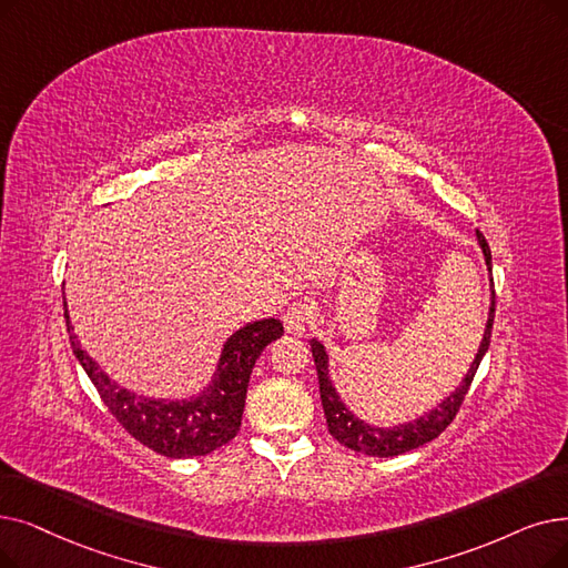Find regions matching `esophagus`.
<instances>
[{"label": "esophagus", "mask_w": 568, "mask_h": 568, "mask_svg": "<svg viewBox=\"0 0 568 568\" xmlns=\"http://www.w3.org/2000/svg\"><path fill=\"white\" fill-rule=\"evenodd\" d=\"M311 317H313V311H311V306L306 302H294L283 313L285 332L294 334V336H302L306 332V327L311 325Z\"/></svg>", "instance_id": "esophagus-1"}]
</instances>
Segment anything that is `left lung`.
Returning <instances> with one entry per match:
<instances>
[{"label": "left lung", "mask_w": 568, "mask_h": 568, "mask_svg": "<svg viewBox=\"0 0 568 568\" xmlns=\"http://www.w3.org/2000/svg\"><path fill=\"white\" fill-rule=\"evenodd\" d=\"M478 243L485 255V264L487 271L491 274V253L489 245L485 241V236L480 232H476ZM491 323H495V285H491V304H489V315H487V325H485V334L480 341V348L476 353L474 364L468 366V372L462 381V385L450 394V397L443 399L436 408H432L429 413L420 415L413 423H404L397 427H376V425H366L364 420H359L357 415H353V410L345 408V404L341 402L336 387L332 385L329 378V357L325 345L320 343L317 338H311V353L315 359V372H317V383H320V399H323V408H325V417H327V429L329 434L343 443L345 448H351L355 453H364L368 457H394V455H404L408 450H415L425 446V443L434 440L443 429H446L466 397L468 387H471V381L478 372V366L489 348V336H491Z\"/></svg>", "instance_id": "8db88e82"}]
</instances>
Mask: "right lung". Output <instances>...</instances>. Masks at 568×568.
<instances>
[{"mask_svg":"<svg viewBox=\"0 0 568 568\" xmlns=\"http://www.w3.org/2000/svg\"><path fill=\"white\" fill-rule=\"evenodd\" d=\"M64 317L73 355L85 368L111 415L143 446L171 459L209 455L239 434L253 366L266 345L283 336V323L276 317L255 320L241 327L225 341L209 387L196 397L171 402L148 399L113 383L81 348L71 327L67 302Z\"/></svg>","mask_w":568,"mask_h":568,"instance_id":"right-lung-1","label":"right lung"}]
</instances>
